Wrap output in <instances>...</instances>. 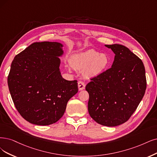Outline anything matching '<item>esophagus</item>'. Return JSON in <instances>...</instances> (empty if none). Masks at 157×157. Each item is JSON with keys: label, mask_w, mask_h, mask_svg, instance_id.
Returning a JSON list of instances; mask_svg holds the SVG:
<instances>
[{"label": "esophagus", "mask_w": 157, "mask_h": 157, "mask_svg": "<svg viewBox=\"0 0 157 157\" xmlns=\"http://www.w3.org/2000/svg\"><path fill=\"white\" fill-rule=\"evenodd\" d=\"M78 85L79 90H82L85 89V85L83 82H82V81H79V82H78Z\"/></svg>", "instance_id": "esophagus-1"}]
</instances>
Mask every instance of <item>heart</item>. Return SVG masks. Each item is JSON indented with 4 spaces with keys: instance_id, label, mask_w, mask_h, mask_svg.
I'll return each instance as SVG.
<instances>
[{
    "instance_id": "heart-1",
    "label": "heart",
    "mask_w": 157,
    "mask_h": 157,
    "mask_svg": "<svg viewBox=\"0 0 157 157\" xmlns=\"http://www.w3.org/2000/svg\"><path fill=\"white\" fill-rule=\"evenodd\" d=\"M70 64L75 70L83 71L85 77L94 78L105 71L109 65V59L105 54H100L94 50H89L73 55Z\"/></svg>"
}]
</instances>
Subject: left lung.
<instances>
[{"instance_id": "8db88e82", "label": "left lung", "mask_w": 157, "mask_h": 157, "mask_svg": "<svg viewBox=\"0 0 157 157\" xmlns=\"http://www.w3.org/2000/svg\"><path fill=\"white\" fill-rule=\"evenodd\" d=\"M105 46L115 54L112 67L92 78L85 89L90 117L100 125L114 127L128 120L142 100L146 71L142 60L126 46Z\"/></svg>"}]
</instances>
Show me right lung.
I'll return each mask as SVG.
<instances>
[{"instance_id":"right-lung-1","label":"right lung","mask_w":157,"mask_h":157,"mask_svg":"<svg viewBox=\"0 0 157 157\" xmlns=\"http://www.w3.org/2000/svg\"><path fill=\"white\" fill-rule=\"evenodd\" d=\"M63 46L57 42L33 43L11 63L8 77L10 94L19 114L31 124L56 123L78 92L77 81L66 80L61 74Z\"/></svg>"}]
</instances>
